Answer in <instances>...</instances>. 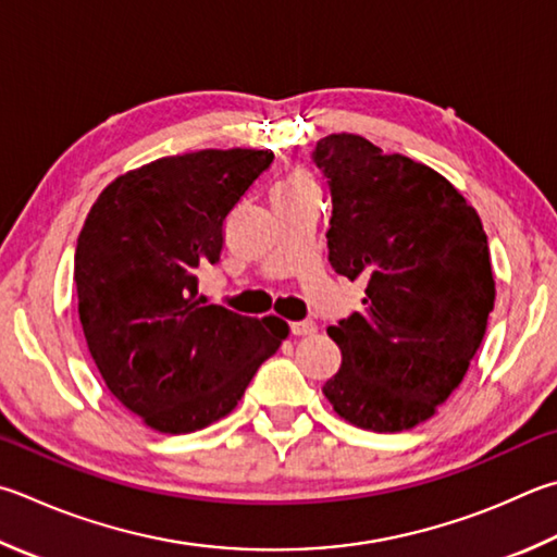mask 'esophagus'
<instances>
[{"label": "esophagus", "mask_w": 557, "mask_h": 557, "mask_svg": "<svg viewBox=\"0 0 557 557\" xmlns=\"http://www.w3.org/2000/svg\"><path fill=\"white\" fill-rule=\"evenodd\" d=\"M292 333H295V336H313V333H317V323L313 321H295L292 323Z\"/></svg>", "instance_id": "34e87169"}]
</instances>
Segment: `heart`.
<instances>
[{
  "label": "heart",
  "instance_id": "b5f03b06",
  "mask_svg": "<svg viewBox=\"0 0 557 557\" xmlns=\"http://www.w3.org/2000/svg\"><path fill=\"white\" fill-rule=\"evenodd\" d=\"M313 182L305 173H292L285 182H280L275 191H287V189H299V187H311Z\"/></svg>",
  "mask_w": 557,
  "mask_h": 557
}]
</instances>
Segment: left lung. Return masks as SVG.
<instances>
[{
    "label": "left lung",
    "instance_id": "1",
    "mask_svg": "<svg viewBox=\"0 0 557 557\" xmlns=\"http://www.w3.org/2000/svg\"><path fill=\"white\" fill-rule=\"evenodd\" d=\"M311 158L331 189V268L366 280L362 309L329 326L343 362L323 394L360 429H413L462 382L487 331V234L446 177L368 138L331 134Z\"/></svg>",
    "mask_w": 557,
    "mask_h": 557
}]
</instances>
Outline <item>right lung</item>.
Wrapping results in <instances>:
<instances>
[{
    "label": "right lung",
    "instance_id": "right-lung-1",
    "mask_svg": "<svg viewBox=\"0 0 557 557\" xmlns=\"http://www.w3.org/2000/svg\"><path fill=\"white\" fill-rule=\"evenodd\" d=\"M270 150H197L116 177L77 238V311L109 392L160 433H191L234 411L287 323L199 297L224 224L272 163Z\"/></svg>",
    "mask_w": 557,
    "mask_h": 557
}]
</instances>
